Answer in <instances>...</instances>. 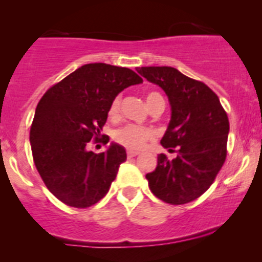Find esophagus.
<instances>
[{"label": "esophagus", "mask_w": 262, "mask_h": 262, "mask_svg": "<svg viewBox=\"0 0 262 262\" xmlns=\"http://www.w3.org/2000/svg\"><path fill=\"white\" fill-rule=\"evenodd\" d=\"M126 155H128V157H136V156L139 155V152H137V150H128Z\"/></svg>", "instance_id": "obj_1"}]
</instances>
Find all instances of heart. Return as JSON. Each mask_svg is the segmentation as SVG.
I'll list each match as a JSON object with an SVG mask.
<instances>
[{
    "label": "heart",
    "instance_id": "b5f03b06",
    "mask_svg": "<svg viewBox=\"0 0 262 262\" xmlns=\"http://www.w3.org/2000/svg\"><path fill=\"white\" fill-rule=\"evenodd\" d=\"M160 101H165L162 95L160 92H148L146 95V102L148 109L153 106L155 104ZM119 106H120V97H115L113 100L112 105L109 107V116L110 118H116L119 113ZM113 138L118 144L128 148L130 150L142 149L148 141L153 138V132L150 129L144 128V126L134 125V124H126L121 128L116 129L113 134Z\"/></svg>",
    "mask_w": 262,
    "mask_h": 262
}]
</instances>
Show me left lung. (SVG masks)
Segmentation results:
<instances>
[{
    "label": "left lung",
    "mask_w": 262,
    "mask_h": 262,
    "mask_svg": "<svg viewBox=\"0 0 262 262\" xmlns=\"http://www.w3.org/2000/svg\"><path fill=\"white\" fill-rule=\"evenodd\" d=\"M137 72L166 92L171 120L161 139L176 153L157 157V167L147 173L150 191L165 203L186 204L204 194L227 156L229 121L218 96L203 82L172 67H141Z\"/></svg>",
    "instance_id": "obj_1"
}]
</instances>
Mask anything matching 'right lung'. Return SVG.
Listing matches in <instances>:
<instances>
[{
    "instance_id": "1",
    "label": "right lung",
    "mask_w": 262,
    "mask_h": 262,
    "mask_svg": "<svg viewBox=\"0 0 262 262\" xmlns=\"http://www.w3.org/2000/svg\"><path fill=\"white\" fill-rule=\"evenodd\" d=\"M134 71L90 63L44 94L30 128L34 163L48 190L70 207L89 208L107 194L119 166L126 160L123 146L105 152L87 149L99 139L113 100L126 87L142 83Z\"/></svg>"
}]
</instances>
